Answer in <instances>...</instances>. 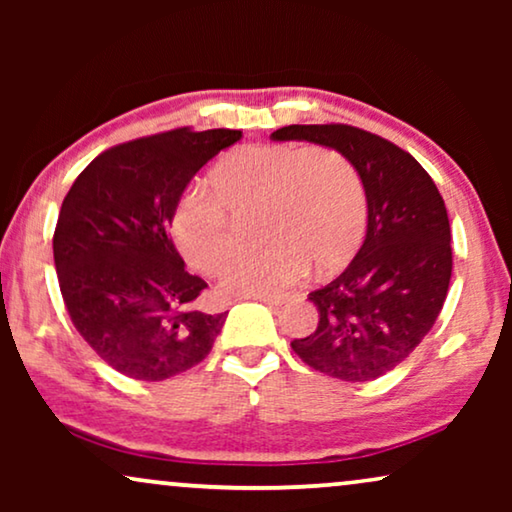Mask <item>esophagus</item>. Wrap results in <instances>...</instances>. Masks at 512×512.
<instances>
[{
    "label": "esophagus",
    "instance_id": "esophagus-1",
    "mask_svg": "<svg viewBox=\"0 0 512 512\" xmlns=\"http://www.w3.org/2000/svg\"><path fill=\"white\" fill-rule=\"evenodd\" d=\"M254 300H261V303H265L268 307H279L284 303V298H277V296H258Z\"/></svg>",
    "mask_w": 512,
    "mask_h": 512
}]
</instances>
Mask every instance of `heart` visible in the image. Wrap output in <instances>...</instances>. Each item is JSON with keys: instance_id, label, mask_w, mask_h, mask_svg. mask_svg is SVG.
Here are the masks:
<instances>
[{"instance_id": "b5f03b06", "label": "heart", "mask_w": 512, "mask_h": 512, "mask_svg": "<svg viewBox=\"0 0 512 512\" xmlns=\"http://www.w3.org/2000/svg\"><path fill=\"white\" fill-rule=\"evenodd\" d=\"M209 186L212 191L193 186L181 193L170 216L174 242L191 268L216 275L233 258L228 212L261 209L258 235L268 242L223 275V296H279L312 263L319 272L342 268L366 233L368 200L359 172L326 146H242L221 158Z\"/></svg>"}]
</instances>
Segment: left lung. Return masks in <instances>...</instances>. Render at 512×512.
<instances>
[{
  "instance_id": "obj_1",
  "label": "left lung",
  "mask_w": 512,
  "mask_h": 512,
  "mask_svg": "<svg viewBox=\"0 0 512 512\" xmlns=\"http://www.w3.org/2000/svg\"><path fill=\"white\" fill-rule=\"evenodd\" d=\"M272 139L340 151L359 172L368 200L359 254L307 296L319 324L291 349L342 382L387 375L431 331L450 289L452 233L443 195L408 151L354 125H286Z\"/></svg>"
}]
</instances>
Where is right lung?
<instances>
[{"mask_svg":"<svg viewBox=\"0 0 512 512\" xmlns=\"http://www.w3.org/2000/svg\"><path fill=\"white\" fill-rule=\"evenodd\" d=\"M240 137L177 128L111 146L62 200L53 235L62 300L81 338L125 377L167 380L212 352L226 312L202 310L207 282L186 272L167 230L195 172Z\"/></svg>","mask_w":512,"mask_h":512,"instance_id":"add662e5","label":"right lung"}]
</instances>
